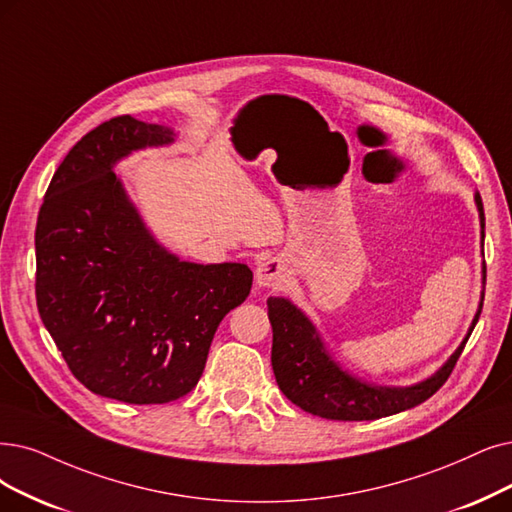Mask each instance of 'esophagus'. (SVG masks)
Listing matches in <instances>:
<instances>
[{"mask_svg":"<svg viewBox=\"0 0 512 512\" xmlns=\"http://www.w3.org/2000/svg\"><path fill=\"white\" fill-rule=\"evenodd\" d=\"M290 271L288 264L281 258H267L258 264L256 269V285L258 288H281L288 281Z\"/></svg>","mask_w":512,"mask_h":512,"instance_id":"esophagus-1","label":"esophagus"}]
</instances>
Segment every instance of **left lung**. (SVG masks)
I'll list each match as a JSON object with an SVG mask.
<instances>
[{
	"instance_id": "left-lung-1",
	"label": "left lung",
	"mask_w": 512,
	"mask_h": 512,
	"mask_svg": "<svg viewBox=\"0 0 512 512\" xmlns=\"http://www.w3.org/2000/svg\"><path fill=\"white\" fill-rule=\"evenodd\" d=\"M475 203L479 210L483 243L485 214L479 193H475ZM481 273V302L464 340L433 376L410 386H382L365 382L355 374L342 370L340 363H336L330 351L325 349V342L321 340L315 323L292 300L271 296L267 300L269 321L273 325L271 363L281 393L294 405H298L300 410L327 420H376L412 410V407L420 405L428 397H433L445 384L468 336L473 334L483 309L485 262Z\"/></svg>"
}]
</instances>
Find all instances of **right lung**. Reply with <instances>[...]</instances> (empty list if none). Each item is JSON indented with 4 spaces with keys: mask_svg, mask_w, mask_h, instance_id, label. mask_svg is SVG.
I'll return each mask as SVG.
<instances>
[{
    "mask_svg": "<svg viewBox=\"0 0 512 512\" xmlns=\"http://www.w3.org/2000/svg\"><path fill=\"white\" fill-rule=\"evenodd\" d=\"M176 132L130 115L81 138L52 176L35 229L37 309L73 376L100 397L149 405L185 397L212 338L248 298L241 262L197 264L163 248L117 161Z\"/></svg>",
    "mask_w": 512,
    "mask_h": 512,
    "instance_id": "right-lung-1",
    "label": "right lung"
}]
</instances>
